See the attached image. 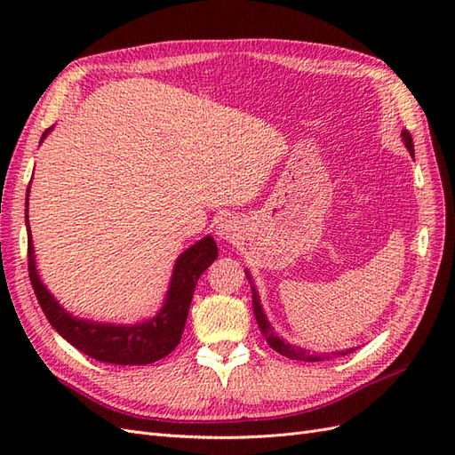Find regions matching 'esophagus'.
I'll use <instances>...</instances> for the list:
<instances>
[{"instance_id":"esophagus-1","label":"esophagus","mask_w":455,"mask_h":455,"mask_svg":"<svg viewBox=\"0 0 455 455\" xmlns=\"http://www.w3.org/2000/svg\"><path fill=\"white\" fill-rule=\"evenodd\" d=\"M216 235L224 241H233L237 237V224L231 216H224L218 220L216 224Z\"/></svg>"}]
</instances>
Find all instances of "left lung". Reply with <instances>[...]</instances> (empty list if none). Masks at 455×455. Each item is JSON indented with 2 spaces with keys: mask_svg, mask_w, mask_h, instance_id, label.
<instances>
[{
  "mask_svg": "<svg viewBox=\"0 0 455 455\" xmlns=\"http://www.w3.org/2000/svg\"><path fill=\"white\" fill-rule=\"evenodd\" d=\"M401 136H403V142L406 144L410 154L414 156V140H411V134H410L408 131H403ZM246 279H249L251 288H252V307H254V315H256V323H258V326H259V330H261V336L266 338L267 346H269L271 349L281 353L283 356H288V359H292V361L319 363V361H323V356H324V359H330V355H326V353H324V355H311V353L306 351V349L291 346V343L284 341L283 338H279L277 334H275V330H273V326L269 324L264 309H261L259 296H258L256 288H254V284H252V281H251V273H249V271H246ZM351 351H355V347H353V349H347V351H336V353H332V355H334V356H338V355H347V353H351Z\"/></svg>",
  "mask_w": 455,
  "mask_h": 455,
  "instance_id": "left-lung-1",
  "label": "left lung"
}]
</instances>
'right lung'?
I'll list each match as a JSON object with an SVG mask.
<instances>
[{
	"label": "right lung",
	"instance_id": "right-lung-1",
	"mask_svg": "<svg viewBox=\"0 0 455 455\" xmlns=\"http://www.w3.org/2000/svg\"><path fill=\"white\" fill-rule=\"evenodd\" d=\"M49 131L51 129L44 132L41 140L45 139ZM28 194L30 188L26 191L28 273L36 298L52 328L57 330L68 343H72L76 349L100 363L121 366L151 364L172 353L178 343H180L191 298H194L196 284L201 277V273L218 258V246L214 239L211 235H206L178 256L172 269L169 292L167 298H164V306L159 309L156 316H151V319L136 324H104L87 319H77V316L68 313L59 301L54 299V296L47 291L37 275L28 222Z\"/></svg>",
	"mask_w": 455,
	"mask_h": 455
}]
</instances>
